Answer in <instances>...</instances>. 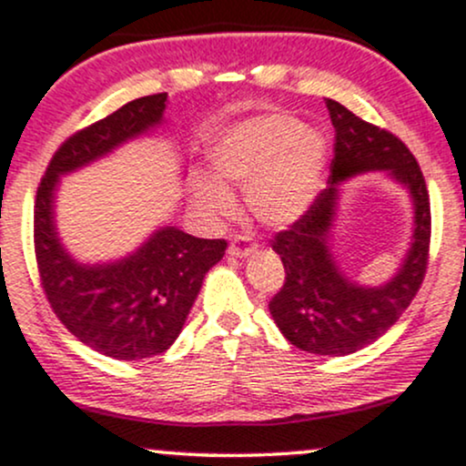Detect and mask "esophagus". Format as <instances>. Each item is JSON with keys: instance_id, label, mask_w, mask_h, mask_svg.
Masks as SVG:
<instances>
[{"instance_id": "esophagus-1", "label": "esophagus", "mask_w": 466, "mask_h": 466, "mask_svg": "<svg viewBox=\"0 0 466 466\" xmlns=\"http://www.w3.org/2000/svg\"><path fill=\"white\" fill-rule=\"evenodd\" d=\"M254 249L257 248H254L252 238L249 237H234L232 243H229V248H228V254L234 258H248Z\"/></svg>"}]
</instances>
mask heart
<instances>
[{
  "mask_svg": "<svg viewBox=\"0 0 466 466\" xmlns=\"http://www.w3.org/2000/svg\"><path fill=\"white\" fill-rule=\"evenodd\" d=\"M327 158V137L294 116L238 121L209 147L214 177H192V206L206 221H221L234 212V197L225 186H245V206L258 223L289 228L319 198Z\"/></svg>",
  "mask_w": 466,
  "mask_h": 466,
  "instance_id": "heart-1",
  "label": "heart"
}]
</instances>
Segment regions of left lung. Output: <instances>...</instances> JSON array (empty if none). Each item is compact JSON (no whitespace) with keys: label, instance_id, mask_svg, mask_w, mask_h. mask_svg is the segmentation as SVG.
Masks as SVG:
<instances>
[{"label":"left lung","instance_id":"left-lung-1","mask_svg":"<svg viewBox=\"0 0 466 466\" xmlns=\"http://www.w3.org/2000/svg\"><path fill=\"white\" fill-rule=\"evenodd\" d=\"M336 130L329 187L300 221L274 237L285 283L269 314L291 345L319 356H347L380 339L409 308L427 269L431 212L424 177L400 139L358 119L339 101L325 99ZM380 171L408 192L414 209L412 241L401 265L380 286L358 284L335 260L330 237L338 220L341 183Z\"/></svg>","mask_w":466,"mask_h":466}]
</instances>
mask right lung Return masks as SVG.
Returning <instances> with one entry per match:
<instances>
[{
  "label": "right lung",
  "instance_id": "add662e5",
  "mask_svg": "<svg viewBox=\"0 0 466 466\" xmlns=\"http://www.w3.org/2000/svg\"><path fill=\"white\" fill-rule=\"evenodd\" d=\"M166 92L141 96L70 137L55 152L35 203V254L48 303L70 334L115 360L157 356L178 339L203 279L228 243L167 223L124 257L84 263L59 234L57 192L61 177L152 135L166 124Z\"/></svg>",
  "mask_w": 466,
  "mask_h": 466
}]
</instances>
